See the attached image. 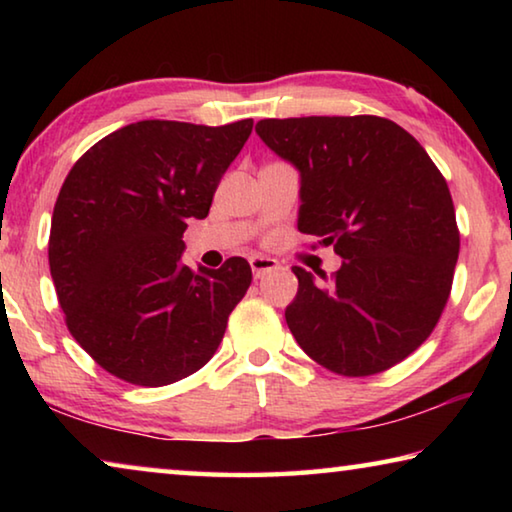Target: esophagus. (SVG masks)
<instances>
[{
	"label": "esophagus",
	"mask_w": 512,
	"mask_h": 512,
	"mask_svg": "<svg viewBox=\"0 0 512 512\" xmlns=\"http://www.w3.org/2000/svg\"><path fill=\"white\" fill-rule=\"evenodd\" d=\"M250 268H253V275L257 277H264L266 273L275 271V268H280V264H277V259L273 257H264V255H253L250 257Z\"/></svg>",
	"instance_id": "34e87169"
}]
</instances>
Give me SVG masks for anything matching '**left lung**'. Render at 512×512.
Masks as SVG:
<instances>
[{"mask_svg":"<svg viewBox=\"0 0 512 512\" xmlns=\"http://www.w3.org/2000/svg\"><path fill=\"white\" fill-rule=\"evenodd\" d=\"M255 131L300 171L298 230L343 257L332 280L293 266L291 334L339 375L393 368L429 339L452 291L461 235L443 173L384 117L262 119Z\"/></svg>","mask_w":512,"mask_h":512,"instance_id":"8db88e82","label":"left lung"}]
</instances>
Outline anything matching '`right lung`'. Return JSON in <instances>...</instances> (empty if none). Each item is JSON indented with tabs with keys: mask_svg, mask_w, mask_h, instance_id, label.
Listing matches in <instances>:
<instances>
[{
	"mask_svg": "<svg viewBox=\"0 0 512 512\" xmlns=\"http://www.w3.org/2000/svg\"><path fill=\"white\" fill-rule=\"evenodd\" d=\"M253 119L225 126L146 119L85 151L51 216L49 268L76 343L110 375L167 386L201 370L246 296L244 257L180 264Z\"/></svg>",
	"mask_w": 512,
	"mask_h": 512,
	"instance_id": "right-lung-1",
	"label": "right lung"
}]
</instances>
